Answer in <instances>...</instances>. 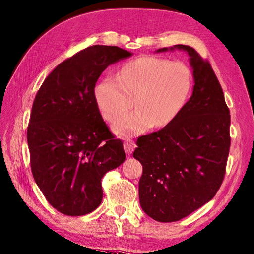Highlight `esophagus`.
Instances as JSON below:
<instances>
[{"label": "esophagus", "instance_id": "1", "mask_svg": "<svg viewBox=\"0 0 254 254\" xmlns=\"http://www.w3.org/2000/svg\"><path fill=\"white\" fill-rule=\"evenodd\" d=\"M123 147H125V151H126L127 154H131L134 151V149L136 148V145H135V142L132 139H128L127 138V139L125 140V144H123Z\"/></svg>", "mask_w": 254, "mask_h": 254}]
</instances>
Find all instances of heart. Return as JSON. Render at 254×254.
I'll return each instance as SVG.
<instances>
[{"instance_id":"obj_1","label":"heart","mask_w":254,"mask_h":254,"mask_svg":"<svg viewBox=\"0 0 254 254\" xmlns=\"http://www.w3.org/2000/svg\"><path fill=\"white\" fill-rule=\"evenodd\" d=\"M192 90L185 64L157 57H140L121 66L118 77L107 76L95 86L94 97L104 118L115 121L133 106L137 109L114 123L120 136L164 127L183 112Z\"/></svg>"}]
</instances>
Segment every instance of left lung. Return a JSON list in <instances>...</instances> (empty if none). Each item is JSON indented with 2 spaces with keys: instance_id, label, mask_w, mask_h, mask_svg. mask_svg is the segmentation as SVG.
I'll use <instances>...</instances> for the list:
<instances>
[{
  "instance_id": "left-lung-1",
  "label": "left lung",
  "mask_w": 254,
  "mask_h": 254,
  "mask_svg": "<svg viewBox=\"0 0 254 254\" xmlns=\"http://www.w3.org/2000/svg\"><path fill=\"white\" fill-rule=\"evenodd\" d=\"M194 87L190 100L171 125L140 136L133 157L142 165L139 203L159 222H175L208 203L222 184L230 151L231 116L222 88L208 61L190 46Z\"/></svg>"
}]
</instances>
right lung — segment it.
<instances>
[{"mask_svg":"<svg viewBox=\"0 0 254 254\" xmlns=\"http://www.w3.org/2000/svg\"><path fill=\"white\" fill-rule=\"evenodd\" d=\"M133 54L94 45L63 61L35 96L28 127L32 174L45 197L66 216L102 203V178L126 160L123 144L104 122L94 97L107 66Z\"/></svg>","mask_w":254,"mask_h":254,"instance_id":"1","label":"right lung"}]
</instances>
